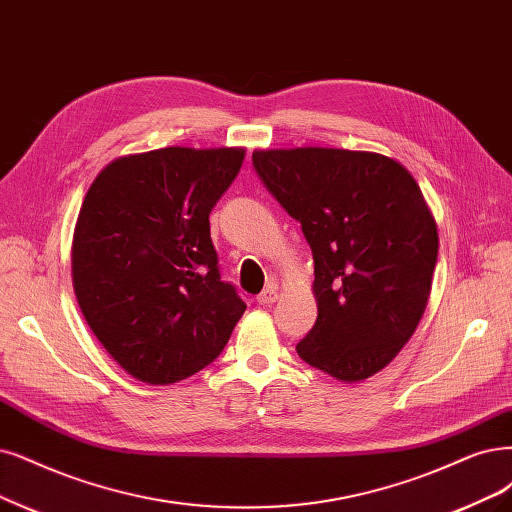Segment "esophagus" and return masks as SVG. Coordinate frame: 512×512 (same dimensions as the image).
<instances>
[{
    "label": "esophagus",
    "instance_id": "esophagus-1",
    "mask_svg": "<svg viewBox=\"0 0 512 512\" xmlns=\"http://www.w3.org/2000/svg\"><path fill=\"white\" fill-rule=\"evenodd\" d=\"M276 299H278V287H276V285H268L266 289H263V291L257 295V301H259L261 306H272Z\"/></svg>",
    "mask_w": 512,
    "mask_h": 512
}]
</instances>
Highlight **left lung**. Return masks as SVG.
Returning a JSON list of instances; mask_svg holds the SVG:
<instances>
[{"label": "left lung", "mask_w": 512, "mask_h": 512, "mask_svg": "<svg viewBox=\"0 0 512 512\" xmlns=\"http://www.w3.org/2000/svg\"><path fill=\"white\" fill-rule=\"evenodd\" d=\"M261 181L301 223L318 318L297 344L339 382H363L409 342L428 306L437 221L409 170L375 151L255 149Z\"/></svg>", "instance_id": "obj_1"}]
</instances>
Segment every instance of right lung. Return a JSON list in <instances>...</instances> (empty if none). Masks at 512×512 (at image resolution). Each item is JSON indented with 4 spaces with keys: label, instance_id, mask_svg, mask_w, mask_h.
Listing matches in <instances>:
<instances>
[{
    "label": "right lung",
    "instance_id": "add662e5",
    "mask_svg": "<svg viewBox=\"0 0 512 512\" xmlns=\"http://www.w3.org/2000/svg\"><path fill=\"white\" fill-rule=\"evenodd\" d=\"M244 147H162L109 162L88 187L71 244L88 327L128 375L168 386L211 365L246 310L221 280L213 206Z\"/></svg>",
    "mask_w": 512,
    "mask_h": 512
}]
</instances>
